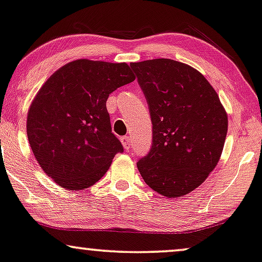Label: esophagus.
<instances>
[{"mask_svg": "<svg viewBox=\"0 0 262 262\" xmlns=\"http://www.w3.org/2000/svg\"><path fill=\"white\" fill-rule=\"evenodd\" d=\"M121 141H122V144H123V146H124L125 150H129V148H130L132 138L129 137V135H125V137H122Z\"/></svg>", "mask_w": 262, "mask_h": 262, "instance_id": "esophagus-1", "label": "esophagus"}]
</instances>
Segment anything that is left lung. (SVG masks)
Segmentation results:
<instances>
[{"instance_id":"left-lung-1","label":"left lung","mask_w":262,"mask_h":262,"mask_svg":"<svg viewBox=\"0 0 262 262\" xmlns=\"http://www.w3.org/2000/svg\"><path fill=\"white\" fill-rule=\"evenodd\" d=\"M148 105L152 146L137 163L152 190L168 198L193 191L220 160L227 115L193 68L171 59L132 62Z\"/></svg>"}]
</instances>
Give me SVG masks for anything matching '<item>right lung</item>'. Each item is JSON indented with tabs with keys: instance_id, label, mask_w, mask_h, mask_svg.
Masks as SVG:
<instances>
[{
	"instance_id": "1",
	"label": "right lung",
	"mask_w": 262,
	"mask_h": 262,
	"mask_svg": "<svg viewBox=\"0 0 262 262\" xmlns=\"http://www.w3.org/2000/svg\"><path fill=\"white\" fill-rule=\"evenodd\" d=\"M135 79L125 62L79 59L47 79L28 114V138L36 160L61 187L82 190L106 173L123 152L112 133L108 95Z\"/></svg>"
}]
</instances>
